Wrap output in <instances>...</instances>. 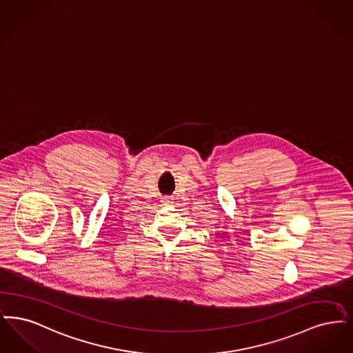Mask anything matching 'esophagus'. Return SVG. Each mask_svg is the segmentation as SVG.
Wrapping results in <instances>:
<instances>
[{
	"label": "esophagus",
	"instance_id": "34e87169",
	"mask_svg": "<svg viewBox=\"0 0 353 353\" xmlns=\"http://www.w3.org/2000/svg\"><path fill=\"white\" fill-rule=\"evenodd\" d=\"M162 203L166 204V205H170L172 203V199L170 196H165V198H162Z\"/></svg>",
	"mask_w": 353,
	"mask_h": 353
}]
</instances>
